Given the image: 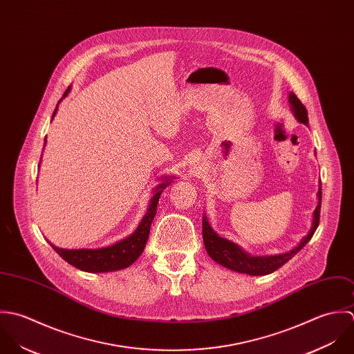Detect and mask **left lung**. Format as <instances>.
<instances>
[{"mask_svg":"<svg viewBox=\"0 0 354 354\" xmlns=\"http://www.w3.org/2000/svg\"><path fill=\"white\" fill-rule=\"evenodd\" d=\"M288 101H290L291 109H292L297 120L299 123H304L308 126L309 119H308V111H306L305 105L298 100V97L294 93H290ZM317 196H319V204L313 213L312 227H310L308 235H305L301 239V242L290 252L282 253V254H275V256H264V257L250 256L249 253L242 250L238 245L218 236L211 228L207 217L204 216L203 217V238H204V243H205V249H207L208 254L217 264H220L228 270L241 272V274H248V275H253V277L272 274L274 271L281 268L283 264H286L290 259H292L313 236V234L319 225V221H320L322 187H319Z\"/></svg>","mask_w":354,"mask_h":354,"instance_id":"obj_1","label":"left lung"}]
</instances>
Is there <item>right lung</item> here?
<instances>
[{
	"instance_id": "obj_1",
	"label": "right lung",
	"mask_w": 354,
	"mask_h": 354,
	"mask_svg": "<svg viewBox=\"0 0 354 354\" xmlns=\"http://www.w3.org/2000/svg\"><path fill=\"white\" fill-rule=\"evenodd\" d=\"M70 90H71V86H68L63 98L67 97ZM60 101H59V104H60ZM59 104L53 112L52 120L57 112ZM45 143H46V138H45ZM44 147H45V145H44ZM169 182H171V178H165V180L154 189V194L150 200L147 212L145 213L137 230L130 236L122 239L120 242H116L112 246L101 248V249H75L73 250V249H60V248L52 245L53 249L68 264H71L75 268L84 271V272H93V274L113 272V271H119V270L130 267L141 256L142 252L145 249V245L147 242L149 232H150V224L156 216L160 196H161L162 190L169 185Z\"/></svg>"
}]
</instances>
